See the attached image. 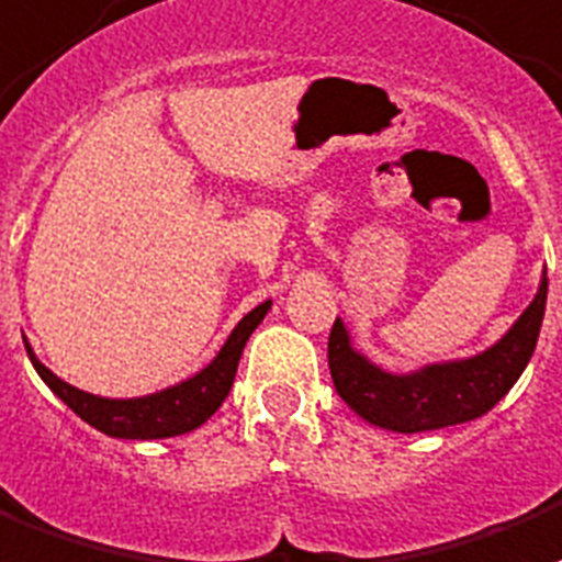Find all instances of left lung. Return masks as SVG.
I'll return each instance as SVG.
<instances>
[{"mask_svg":"<svg viewBox=\"0 0 562 562\" xmlns=\"http://www.w3.org/2000/svg\"><path fill=\"white\" fill-rule=\"evenodd\" d=\"M546 299L548 278L542 272L533 302L497 344L471 358L424 364L412 373H387L373 364L352 346L349 328L337 316L328 337V370L337 394L367 424L406 436L483 417L525 373L537 349Z\"/></svg>","mask_w":562,"mask_h":562,"instance_id":"left-lung-1","label":"left lung"}]
</instances>
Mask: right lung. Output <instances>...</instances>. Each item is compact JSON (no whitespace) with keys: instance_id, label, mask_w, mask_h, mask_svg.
<instances>
[{"instance_id":"1","label":"right lung","mask_w":562,"mask_h":562,"mask_svg":"<svg viewBox=\"0 0 562 562\" xmlns=\"http://www.w3.org/2000/svg\"><path fill=\"white\" fill-rule=\"evenodd\" d=\"M269 307H272V299L263 302V305H257L255 311H248L236 323L234 331L227 335L225 346L218 349V356L204 370H198L195 376L183 379L177 385L162 387L156 394L130 396V400H112V396H97L88 394V391H79V387L67 385L65 379H58L49 367L41 364L35 349L29 344H25V352L32 358L37 376L49 385V391L67 408H74L76 415L82 417L86 424L100 429L103 436L133 438V441L175 438L206 424L210 417L216 415V408L225 403V396L231 394V385H234L236 367H239L246 340L263 323Z\"/></svg>"}]
</instances>
